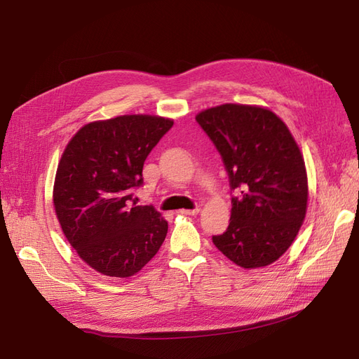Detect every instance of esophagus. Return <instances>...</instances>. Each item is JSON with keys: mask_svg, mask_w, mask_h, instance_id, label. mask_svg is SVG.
I'll return each mask as SVG.
<instances>
[{"mask_svg": "<svg viewBox=\"0 0 359 359\" xmlns=\"http://www.w3.org/2000/svg\"><path fill=\"white\" fill-rule=\"evenodd\" d=\"M199 208H193V210H180V214H184V215H198L199 214Z\"/></svg>", "mask_w": 359, "mask_h": 359, "instance_id": "esophagus-1", "label": "esophagus"}]
</instances>
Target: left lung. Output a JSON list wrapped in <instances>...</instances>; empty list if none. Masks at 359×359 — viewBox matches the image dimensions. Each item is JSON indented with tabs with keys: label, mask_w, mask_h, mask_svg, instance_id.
<instances>
[{
	"label": "left lung",
	"mask_w": 359,
	"mask_h": 359,
	"mask_svg": "<svg viewBox=\"0 0 359 359\" xmlns=\"http://www.w3.org/2000/svg\"><path fill=\"white\" fill-rule=\"evenodd\" d=\"M222 154L232 190L231 223L212 243L245 269L268 266L295 241L307 212L304 157L283 119L268 107L226 103L196 115Z\"/></svg>",
	"instance_id": "1"
}]
</instances>
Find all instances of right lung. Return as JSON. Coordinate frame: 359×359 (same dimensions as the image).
<instances>
[{"instance_id":"add662e5","label":"right lung","mask_w":359,"mask_h":359,"mask_svg":"<svg viewBox=\"0 0 359 359\" xmlns=\"http://www.w3.org/2000/svg\"><path fill=\"white\" fill-rule=\"evenodd\" d=\"M173 119L121 115L81 127L64 149L53 208L76 253L97 273L132 277L156 256L168 222L151 205H130L144 161Z\"/></svg>"}]
</instances>
